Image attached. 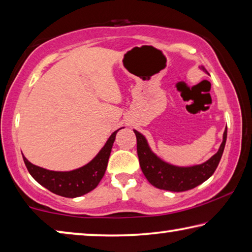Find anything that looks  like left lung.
I'll use <instances>...</instances> for the list:
<instances>
[{"label":"left lung","mask_w":252,"mask_h":252,"mask_svg":"<svg viewBox=\"0 0 252 252\" xmlns=\"http://www.w3.org/2000/svg\"><path fill=\"white\" fill-rule=\"evenodd\" d=\"M199 68L207 73L203 66ZM133 131L135 137H137L138 157L143 175L151 185L157 187V189L170 191H184L191 189L201 185L202 183H204L206 179L212 176L220 160H221L227 134L225 127L224 133H223V141L219 148L218 153L212 156L209 160L199 163V165L181 167L163 161L151 150L145 135L137 130Z\"/></svg>","instance_id":"8db88e82"}]
</instances>
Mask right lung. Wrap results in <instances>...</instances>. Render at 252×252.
I'll return each mask as SVG.
<instances>
[{
    "label": "right lung",
    "instance_id": "obj_1",
    "mask_svg": "<svg viewBox=\"0 0 252 252\" xmlns=\"http://www.w3.org/2000/svg\"><path fill=\"white\" fill-rule=\"evenodd\" d=\"M121 129L122 127H120L110 135L105 145L89 163L77 169L69 171L48 170L31 163L22 155L23 161L31 176L48 190L63 197L74 198L82 196L93 190L104 176L115 135Z\"/></svg>",
    "mask_w": 252,
    "mask_h": 252
}]
</instances>
